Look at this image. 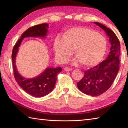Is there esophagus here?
Returning <instances> with one entry per match:
<instances>
[{"instance_id":"esophagus-1","label":"esophagus","mask_w":128,"mask_h":128,"mask_svg":"<svg viewBox=\"0 0 128 128\" xmlns=\"http://www.w3.org/2000/svg\"><path fill=\"white\" fill-rule=\"evenodd\" d=\"M64 69L65 71H71V70H72V68H69V67H68V66L65 67Z\"/></svg>"}]
</instances>
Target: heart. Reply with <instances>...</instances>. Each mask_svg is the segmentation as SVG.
I'll return each instance as SVG.
<instances>
[{
    "instance_id": "b5f03b06",
    "label": "heart",
    "mask_w": 128,
    "mask_h": 128,
    "mask_svg": "<svg viewBox=\"0 0 128 128\" xmlns=\"http://www.w3.org/2000/svg\"><path fill=\"white\" fill-rule=\"evenodd\" d=\"M107 42L103 35L85 27H76L65 32L63 40L56 38L54 48L56 57L62 63L66 62L74 50L76 61L85 66H92L102 59L107 50Z\"/></svg>"
}]
</instances>
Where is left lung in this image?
<instances>
[{
  "label": "left lung",
  "mask_w": 128,
  "mask_h": 128,
  "mask_svg": "<svg viewBox=\"0 0 128 128\" xmlns=\"http://www.w3.org/2000/svg\"><path fill=\"white\" fill-rule=\"evenodd\" d=\"M104 30L111 43L110 52L106 60L98 66L88 69L77 85L84 94L96 96L103 94L111 87L119 70L120 43L114 32L100 23L94 22Z\"/></svg>",
  "instance_id": "1"
}]
</instances>
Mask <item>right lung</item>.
I'll use <instances>...</instances> for the list:
<instances>
[{"label":"right lung","instance_id":"obj_1","mask_svg":"<svg viewBox=\"0 0 128 128\" xmlns=\"http://www.w3.org/2000/svg\"><path fill=\"white\" fill-rule=\"evenodd\" d=\"M48 24L46 23L34 25L28 29L24 32L21 38L17 40L13 48L12 53V60L14 77L19 86L28 94L35 97H42L49 94L55 87L57 76L62 71L61 67L57 68H47L38 76L28 79L23 77L17 70L15 59L22 40L29 36H46L47 33Z\"/></svg>","mask_w":128,"mask_h":128}]
</instances>
